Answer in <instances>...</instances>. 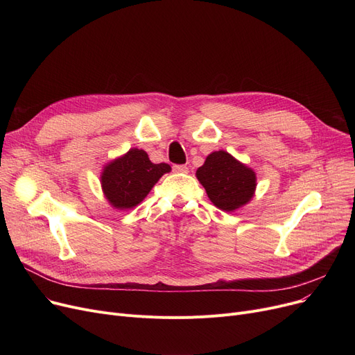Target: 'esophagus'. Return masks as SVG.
Masks as SVG:
<instances>
[{
	"instance_id": "34e87169",
	"label": "esophagus",
	"mask_w": 355,
	"mask_h": 355,
	"mask_svg": "<svg viewBox=\"0 0 355 355\" xmlns=\"http://www.w3.org/2000/svg\"><path fill=\"white\" fill-rule=\"evenodd\" d=\"M173 170H174V173L185 174V173H189V166L187 165H174Z\"/></svg>"
}]
</instances>
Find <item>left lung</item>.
<instances>
[{
	"label": "left lung",
	"mask_w": 355,
	"mask_h": 355,
	"mask_svg": "<svg viewBox=\"0 0 355 355\" xmlns=\"http://www.w3.org/2000/svg\"><path fill=\"white\" fill-rule=\"evenodd\" d=\"M216 207L234 211L248 204L256 190V174L226 151L211 153L196 173Z\"/></svg>",
	"instance_id": "obj_1"
}]
</instances>
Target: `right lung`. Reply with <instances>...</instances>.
<instances>
[{"label":"right lung","instance_id":"1","mask_svg":"<svg viewBox=\"0 0 355 355\" xmlns=\"http://www.w3.org/2000/svg\"><path fill=\"white\" fill-rule=\"evenodd\" d=\"M171 171V166L154 164L144 149L129 151L107 162L101 174V184L106 200L118 210L134 209L153 190L158 180Z\"/></svg>","mask_w":355,"mask_h":355}]
</instances>
